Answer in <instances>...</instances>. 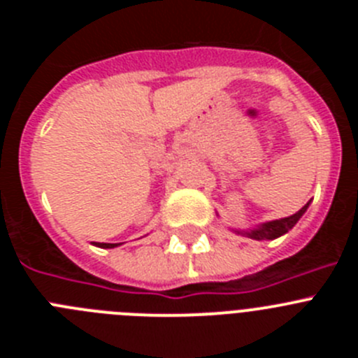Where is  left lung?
<instances>
[{"label":"left lung","instance_id":"1","mask_svg":"<svg viewBox=\"0 0 358 358\" xmlns=\"http://www.w3.org/2000/svg\"><path fill=\"white\" fill-rule=\"evenodd\" d=\"M308 204L310 202H306L301 210L297 211V213L290 215V217L280 218V220H271V222L260 224V226L255 227V229L236 231V233H242V235L249 236V238H255V240H274V238H278V236L289 233V231L296 226L297 220L303 217V213H305L306 208H308Z\"/></svg>","mask_w":358,"mask_h":358}]
</instances>
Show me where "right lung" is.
<instances>
[{
    "label": "right lung",
    "mask_w": 358,
    "mask_h": 358,
    "mask_svg": "<svg viewBox=\"0 0 358 358\" xmlns=\"http://www.w3.org/2000/svg\"><path fill=\"white\" fill-rule=\"evenodd\" d=\"M94 245H96V248H103V249H113V248H116V245H120V243H100V242H94Z\"/></svg>",
    "instance_id": "obj_1"
}]
</instances>
